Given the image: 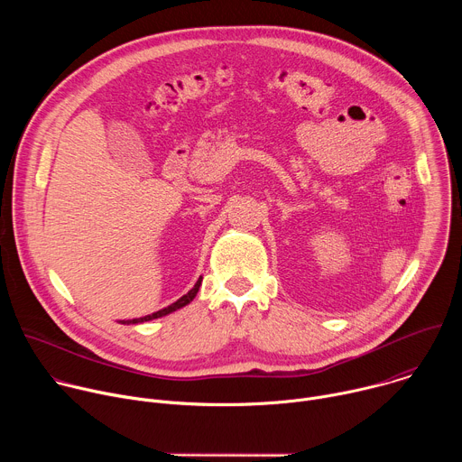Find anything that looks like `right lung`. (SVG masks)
Here are the masks:
<instances>
[{
	"instance_id": "right-lung-1",
	"label": "right lung",
	"mask_w": 462,
	"mask_h": 462,
	"mask_svg": "<svg viewBox=\"0 0 462 462\" xmlns=\"http://www.w3.org/2000/svg\"><path fill=\"white\" fill-rule=\"evenodd\" d=\"M201 282H203V278L197 280V283L193 285V289H191L188 294H184V296H182V298H179L175 303L168 305L166 309H162V310H157V312H153V314H148V316H144V318H135V319H129V321H120V323H141V321H150V319H155V318L166 316V314H170V312H173V310H177V309H180V307L188 305V303H189V301L195 298V294L199 292Z\"/></svg>"
}]
</instances>
